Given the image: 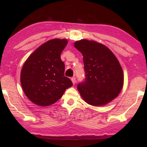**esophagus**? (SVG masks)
<instances>
[{
  "label": "esophagus",
  "mask_w": 147,
  "mask_h": 147,
  "mask_svg": "<svg viewBox=\"0 0 147 147\" xmlns=\"http://www.w3.org/2000/svg\"><path fill=\"white\" fill-rule=\"evenodd\" d=\"M71 81H72V82H73V84H76V78L75 77H73V78H71Z\"/></svg>",
  "instance_id": "obj_1"
}]
</instances>
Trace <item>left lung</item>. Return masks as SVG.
Masks as SVG:
<instances>
[{
	"instance_id": "left-lung-1",
	"label": "left lung",
	"mask_w": 147,
	"mask_h": 147,
	"mask_svg": "<svg viewBox=\"0 0 147 147\" xmlns=\"http://www.w3.org/2000/svg\"><path fill=\"white\" fill-rule=\"evenodd\" d=\"M74 46L83 55L86 78L78 84L80 95L92 106L111 102L121 91L124 82L117 58L107 47L94 41L82 39Z\"/></svg>"
}]
</instances>
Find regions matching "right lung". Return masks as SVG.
Instances as JSON below:
<instances>
[{
	"label": "right lung",
	"instance_id": "obj_1",
	"mask_svg": "<svg viewBox=\"0 0 147 147\" xmlns=\"http://www.w3.org/2000/svg\"><path fill=\"white\" fill-rule=\"evenodd\" d=\"M67 44L66 39L49 40L37 48L24 63L21 83L27 98L41 106L53 104L73 85L64 76L65 64L61 53Z\"/></svg>",
	"mask_w": 147,
	"mask_h": 147
}]
</instances>
